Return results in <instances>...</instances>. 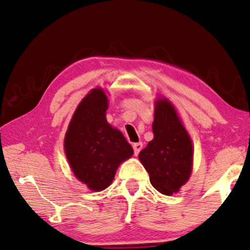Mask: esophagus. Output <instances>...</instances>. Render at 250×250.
<instances>
[{
    "instance_id": "1",
    "label": "esophagus",
    "mask_w": 250,
    "mask_h": 250,
    "mask_svg": "<svg viewBox=\"0 0 250 250\" xmlns=\"http://www.w3.org/2000/svg\"><path fill=\"white\" fill-rule=\"evenodd\" d=\"M142 148H143V144L141 143V142H138V143H134V144H133L134 155H135V156H137L138 154H140V151H141V150H142Z\"/></svg>"
}]
</instances>
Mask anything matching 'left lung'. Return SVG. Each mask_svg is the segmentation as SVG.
Segmentation results:
<instances>
[{"label": "left lung", "mask_w": 250, "mask_h": 250, "mask_svg": "<svg viewBox=\"0 0 250 250\" xmlns=\"http://www.w3.org/2000/svg\"><path fill=\"white\" fill-rule=\"evenodd\" d=\"M152 131L154 140L138 157L156 190L163 194H172L190 178L193 149L176 109L167 99L156 104Z\"/></svg>", "instance_id": "1"}]
</instances>
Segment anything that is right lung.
Segmentation results:
<instances>
[{
    "label": "right lung",
    "instance_id": "add662e5",
    "mask_svg": "<svg viewBox=\"0 0 250 250\" xmlns=\"http://www.w3.org/2000/svg\"><path fill=\"white\" fill-rule=\"evenodd\" d=\"M108 99L95 88L83 98L65 136V152L74 176L93 191L110 185L120 163L133 155V148L120 130L106 120Z\"/></svg>",
    "mask_w": 250,
    "mask_h": 250
}]
</instances>
